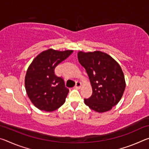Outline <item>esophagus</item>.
I'll return each instance as SVG.
<instances>
[{"label": "esophagus", "instance_id": "esophagus-1", "mask_svg": "<svg viewBox=\"0 0 149 149\" xmlns=\"http://www.w3.org/2000/svg\"><path fill=\"white\" fill-rule=\"evenodd\" d=\"M81 87V83L79 81H77L76 84H75V87L76 88V89H80Z\"/></svg>", "mask_w": 149, "mask_h": 149}]
</instances>
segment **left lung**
I'll return each instance as SVG.
<instances>
[{"mask_svg":"<svg viewBox=\"0 0 149 149\" xmlns=\"http://www.w3.org/2000/svg\"><path fill=\"white\" fill-rule=\"evenodd\" d=\"M78 60L86 70L93 93L85 104L95 112H107L116 105L125 91V81L119 64L101 51L77 54Z\"/></svg>","mask_w":149,"mask_h":149,"instance_id":"left-lung-1","label":"left lung"}]
</instances>
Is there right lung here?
Wrapping results in <instances>:
<instances>
[{
    "instance_id": "1",
    "label": "right lung",
    "mask_w": 149,
    "mask_h": 149,
    "mask_svg": "<svg viewBox=\"0 0 149 149\" xmlns=\"http://www.w3.org/2000/svg\"><path fill=\"white\" fill-rule=\"evenodd\" d=\"M73 52L52 49L42 52L35 58L27 70L25 87L31 102L39 110L52 112L65 101L69 89L64 81L54 74V69Z\"/></svg>"
}]
</instances>
